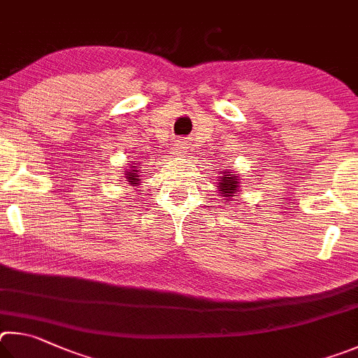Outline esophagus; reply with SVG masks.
I'll return each instance as SVG.
<instances>
[{"mask_svg": "<svg viewBox=\"0 0 358 358\" xmlns=\"http://www.w3.org/2000/svg\"><path fill=\"white\" fill-rule=\"evenodd\" d=\"M187 143L184 140H176L174 146H173V154L174 155H184L187 152Z\"/></svg>", "mask_w": 358, "mask_h": 358, "instance_id": "1", "label": "esophagus"}]
</instances>
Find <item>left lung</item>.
<instances>
[{"label":"left lung","mask_w":358,"mask_h":358,"mask_svg":"<svg viewBox=\"0 0 358 358\" xmlns=\"http://www.w3.org/2000/svg\"><path fill=\"white\" fill-rule=\"evenodd\" d=\"M222 176H218V184L217 189L220 196H223V199L227 203L233 201V198L237 196V193L241 192V184L242 180L239 178V174L234 173V169L231 166H227V169L220 171Z\"/></svg>","instance_id":"8db88e82"}]
</instances>
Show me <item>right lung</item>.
<instances>
[{"mask_svg": "<svg viewBox=\"0 0 358 358\" xmlns=\"http://www.w3.org/2000/svg\"><path fill=\"white\" fill-rule=\"evenodd\" d=\"M124 176H119V178H124V180H127V185L131 187H136V185H141V165H136L135 162H130L127 168H124Z\"/></svg>", "mask_w": 358, "mask_h": 358, "instance_id": "right-lung-1", "label": "right lung"}]
</instances>
